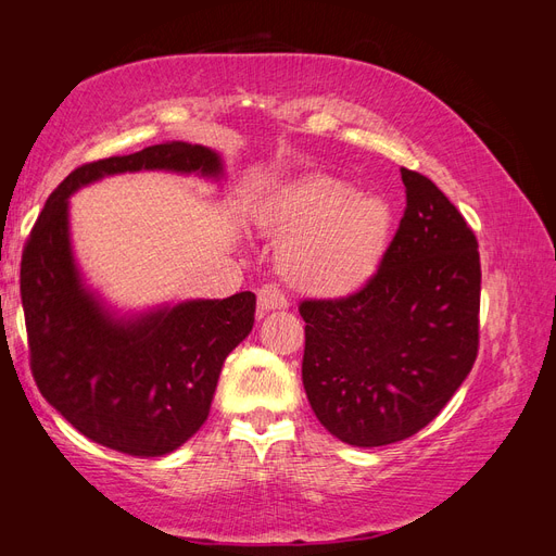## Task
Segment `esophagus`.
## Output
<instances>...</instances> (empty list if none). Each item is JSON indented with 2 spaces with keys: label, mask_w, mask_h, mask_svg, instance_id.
I'll return each mask as SVG.
<instances>
[{
  "label": "esophagus",
  "mask_w": 556,
  "mask_h": 556,
  "mask_svg": "<svg viewBox=\"0 0 556 556\" xmlns=\"http://www.w3.org/2000/svg\"><path fill=\"white\" fill-rule=\"evenodd\" d=\"M257 306H260V313L285 311L290 306V301H288V296L282 294L278 285L268 282V285H262V288L257 290Z\"/></svg>",
  "instance_id": "esophagus-1"
}]
</instances>
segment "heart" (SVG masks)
Segmentation results:
<instances>
[{
    "label": "heart",
    "instance_id": "1",
    "mask_svg": "<svg viewBox=\"0 0 556 556\" xmlns=\"http://www.w3.org/2000/svg\"><path fill=\"white\" fill-rule=\"evenodd\" d=\"M252 220L278 243L276 266L296 290L350 296L376 278L394 233L382 194L350 190L325 172L276 180L257 197Z\"/></svg>",
    "mask_w": 556,
    "mask_h": 556
}]
</instances>
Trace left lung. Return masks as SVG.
Masks as SVG:
<instances>
[{
	"label": "left lung",
	"instance_id": "8db88e82",
	"mask_svg": "<svg viewBox=\"0 0 556 556\" xmlns=\"http://www.w3.org/2000/svg\"><path fill=\"white\" fill-rule=\"evenodd\" d=\"M406 211L376 278L343 299H306L301 378L336 439L378 447L439 415L480 341L476 233L435 185L401 169Z\"/></svg>",
	"mask_w": 556,
	"mask_h": 556
}]
</instances>
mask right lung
<instances>
[{"instance_id": "obj_1", "label": "right lung", "mask_w": 556, "mask_h": 556, "mask_svg": "<svg viewBox=\"0 0 556 556\" xmlns=\"http://www.w3.org/2000/svg\"><path fill=\"white\" fill-rule=\"evenodd\" d=\"M127 172L223 176L206 146H148L134 155L83 164L48 197L21 262L29 366L39 392L90 441L162 457L206 422L223 364L255 325L252 292L192 299L117 317L86 288L74 260L70 197Z\"/></svg>"}]
</instances>
